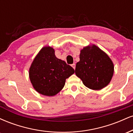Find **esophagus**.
<instances>
[{
  "mask_svg": "<svg viewBox=\"0 0 133 133\" xmlns=\"http://www.w3.org/2000/svg\"><path fill=\"white\" fill-rule=\"evenodd\" d=\"M71 66L72 67V68L74 69H76V64H72L71 65Z\"/></svg>",
  "mask_w": 133,
  "mask_h": 133,
  "instance_id": "esophagus-1",
  "label": "esophagus"
}]
</instances>
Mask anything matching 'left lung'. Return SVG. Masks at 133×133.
Wrapping results in <instances>:
<instances>
[{
    "label": "left lung",
    "mask_w": 133,
    "mask_h": 133,
    "mask_svg": "<svg viewBox=\"0 0 133 133\" xmlns=\"http://www.w3.org/2000/svg\"><path fill=\"white\" fill-rule=\"evenodd\" d=\"M79 59L75 73L85 86L100 90L109 84L114 74V64L106 52L92 44L81 50Z\"/></svg>",
    "instance_id": "8db88e82"
}]
</instances>
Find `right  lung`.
Wrapping results in <instances>:
<instances>
[{
    "mask_svg": "<svg viewBox=\"0 0 133 133\" xmlns=\"http://www.w3.org/2000/svg\"><path fill=\"white\" fill-rule=\"evenodd\" d=\"M74 73V69L55 56L54 49L44 46L38 52L29 68V78L39 94L54 96L65 85V79Z\"/></svg>",
    "mask_w": 133,
    "mask_h": 133,
    "instance_id": "add662e5",
    "label": "right lung"
}]
</instances>
